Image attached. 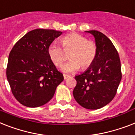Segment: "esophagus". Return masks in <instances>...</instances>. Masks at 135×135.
I'll return each mask as SVG.
<instances>
[{"instance_id": "1", "label": "esophagus", "mask_w": 135, "mask_h": 135, "mask_svg": "<svg viewBox=\"0 0 135 135\" xmlns=\"http://www.w3.org/2000/svg\"><path fill=\"white\" fill-rule=\"evenodd\" d=\"M63 77H64V79L65 80V79L68 78L69 75H68V74H63Z\"/></svg>"}]
</instances>
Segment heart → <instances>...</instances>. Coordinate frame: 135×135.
<instances>
[{
  "label": "heart",
  "mask_w": 135,
  "mask_h": 135,
  "mask_svg": "<svg viewBox=\"0 0 135 135\" xmlns=\"http://www.w3.org/2000/svg\"><path fill=\"white\" fill-rule=\"evenodd\" d=\"M62 47L66 51H70L69 58L71 59L62 67V72L73 73L81 66L86 69L94 61L97 54L96 44L78 33H71L61 40ZM48 54L51 61L56 66L60 67L64 62V51L56 43H51L48 47Z\"/></svg>",
  "instance_id": "heart-1"
}]
</instances>
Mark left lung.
I'll return each instance as SVG.
<instances>
[{
  "label": "left lung",
  "mask_w": 135,
  "mask_h": 135,
  "mask_svg": "<svg viewBox=\"0 0 135 135\" xmlns=\"http://www.w3.org/2000/svg\"><path fill=\"white\" fill-rule=\"evenodd\" d=\"M95 37L97 54L87 70L74 78L73 96L81 107L98 109L113 100L121 80L119 56L112 41L98 31H85Z\"/></svg>",
  "instance_id": "8db88e82"
}]
</instances>
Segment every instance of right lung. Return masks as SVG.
<instances>
[{"label":"right lung","mask_w":135,"mask_h":135,"mask_svg":"<svg viewBox=\"0 0 135 135\" xmlns=\"http://www.w3.org/2000/svg\"><path fill=\"white\" fill-rule=\"evenodd\" d=\"M61 31L35 29L21 37L9 53L6 75L21 104L38 107L51 100L64 78L49 59L48 47Z\"/></svg>","instance_id":"1"}]
</instances>
